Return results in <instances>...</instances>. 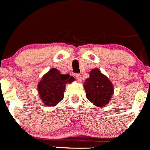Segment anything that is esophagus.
Instances as JSON below:
<instances>
[{"mask_svg":"<svg viewBox=\"0 0 150 150\" xmlns=\"http://www.w3.org/2000/svg\"><path fill=\"white\" fill-rule=\"evenodd\" d=\"M75 76H76V78L77 79V80H78V81H81V79H82V78H81V76L80 74H76Z\"/></svg>","mask_w":150,"mask_h":150,"instance_id":"esophagus-1","label":"esophagus"}]
</instances>
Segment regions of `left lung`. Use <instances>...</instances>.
Wrapping results in <instances>:
<instances>
[{"instance_id": "left-lung-1", "label": "left lung", "mask_w": 150, "mask_h": 150, "mask_svg": "<svg viewBox=\"0 0 150 150\" xmlns=\"http://www.w3.org/2000/svg\"><path fill=\"white\" fill-rule=\"evenodd\" d=\"M84 84L87 98L94 105L102 107L111 100L114 92L113 85L99 69L92 70Z\"/></svg>"}]
</instances>
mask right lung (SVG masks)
Listing matches in <instances>:
<instances>
[{
    "label": "right lung",
    "mask_w": 150,
    "mask_h": 150,
    "mask_svg": "<svg viewBox=\"0 0 150 150\" xmlns=\"http://www.w3.org/2000/svg\"><path fill=\"white\" fill-rule=\"evenodd\" d=\"M69 74H61L59 71L52 69L38 83V91L41 100L48 106H56L64 97L66 84L74 81Z\"/></svg>",
    "instance_id": "add662e5"
}]
</instances>
